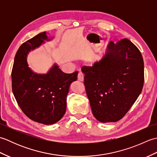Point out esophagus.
<instances>
[{
  "label": "esophagus",
  "mask_w": 157,
  "mask_h": 157,
  "mask_svg": "<svg viewBox=\"0 0 157 157\" xmlns=\"http://www.w3.org/2000/svg\"><path fill=\"white\" fill-rule=\"evenodd\" d=\"M78 79L79 81H84V74L82 72H79L78 73Z\"/></svg>",
  "instance_id": "34e87169"
}]
</instances>
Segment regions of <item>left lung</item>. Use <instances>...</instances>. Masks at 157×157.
Returning <instances> with one entry per match:
<instances>
[{
  "instance_id": "8db88e82",
  "label": "left lung",
  "mask_w": 157,
  "mask_h": 157,
  "mask_svg": "<svg viewBox=\"0 0 157 157\" xmlns=\"http://www.w3.org/2000/svg\"><path fill=\"white\" fill-rule=\"evenodd\" d=\"M144 69L140 51L127 38L111 41L101 61L83 67L86 94L98 121L116 122L125 116L142 90Z\"/></svg>"
}]
</instances>
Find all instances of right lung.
Listing matches in <instances>:
<instances>
[{"label":"right lung","mask_w":157,"mask_h":157,"mask_svg":"<svg viewBox=\"0 0 157 157\" xmlns=\"http://www.w3.org/2000/svg\"><path fill=\"white\" fill-rule=\"evenodd\" d=\"M48 40L42 32L23 43L17 52L11 72L12 90L23 113L44 125L59 121L65 115L70 84L77 80L78 71L65 73L55 65L48 73L37 74L29 69L28 53Z\"/></svg>","instance_id":"add662e5"}]
</instances>
